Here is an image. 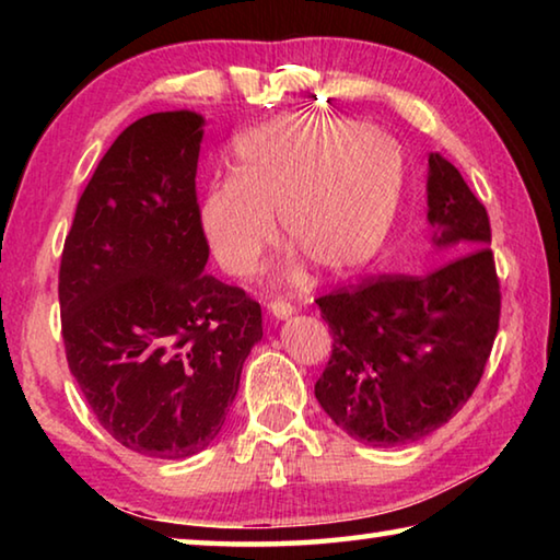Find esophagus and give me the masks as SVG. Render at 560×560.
<instances>
[{
    "label": "esophagus",
    "instance_id": "1",
    "mask_svg": "<svg viewBox=\"0 0 560 560\" xmlns=\"http://www.w3.org/2000/svg\"><path fill=\"white\" fill-rule=\"evenodd\" d=\"M293 311H296V306H293V303H289V301H271L269 303V314L271 316H277V318H289Z\"/></svg>",
    "mask_w": 560,
    "mask_h": 560
}]
</instances>
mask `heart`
<instances>
[{
    "mask_svg": "<svg viewBox=\"0 0 560 560\" xmlns=\"http://www.w3.org/2000/svg\"><path fill=\"white\" fill-rule=\"evenodd\" d=\"M405 153L390 132L353 118L279 116L236 138L232 177L207 187L200 224L214 259L246 277L277 236L320 273L371 261L395 222Z\"/></svg>",
    "mask_w": 560,
    "mask_h": 560,
    "instance_id": "obj_1",
    "label": "heart"
}]
</instances>
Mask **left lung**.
<instances>
[{"label":"left lung","mask_w":560,"mask_h":560,"mask_svg":"<svg viewBox=\"0 0 560 560\" xmlns=\"http://www.w3.org/2000/svg\"><path fill=\"white\" fill-rule=\"evenodd\" d=\"M428 207L432 244L467 252L422 277L381 273L316 299L334 336L316 400L373 447L415 442L450 422L485 375L499 330L487 207L440 153H430Z\"/></svg>","instance_id":"1"}]
</instances>
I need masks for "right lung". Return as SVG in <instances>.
<instances>
[{
    "instance_id": "1",
    "label": "right lung",
    "mask_w": 560,
    "mask_h": 560,
    "mask_svg": "<svg viewBox=\"0 0 560 560\" xmlns=\"http://www.w3.org/2000/svg\"><path fill=\"white\" fill-rule=\"evenodd\" d=\"M202 116L150 113L83 189L59 269L69 371L113 440L183 459L220 434L261 306L205 273L197 158Z\"/></svg>"
}]
</instances>
